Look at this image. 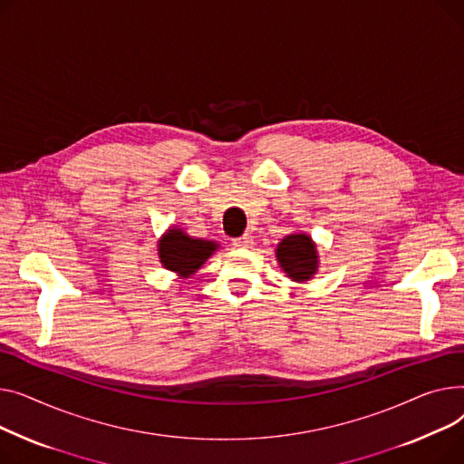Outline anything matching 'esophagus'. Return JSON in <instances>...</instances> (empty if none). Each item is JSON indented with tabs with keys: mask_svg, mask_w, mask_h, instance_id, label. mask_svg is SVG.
<instances>
[{
	"mask_svg": "<svg viewBox=\"0 0 464 464\" xmlns=\"http://www.w3.org/2000/svg\"><path fill=\"white\" fill-rule=\"evenodd\" d=\"M253 245V236L251 234H243L241 237H236L234 239V247H239V249H247Z\"/></svg>",
	"mask_w": 464,
	"mask_h": 464,
	"instance_id": "obj_1",
	"label": "esophagus"
}]
</instances>
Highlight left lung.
I'll list each match as a JSON object with an SVG mask.
<instances>
[{
  "label": "left lung",
  "instance_id": "8db88e82",
  "mask_svg": "<svg viewBox=\"0 0 464 464\" xmlns=\"http://www.w3.org/2000/svg\"><path fill=\"white\" fill-rule=\"evenodd\" d=\"M276 255L285 274L297 283H305L316 274L318 269L316 245L307 234L286 236L277 245Z\"/></svg>",
  "mask_w": 464,
  "mask_h": 464
}]
</instances>
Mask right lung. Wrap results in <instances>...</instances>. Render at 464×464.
I'll use <instances>...</instances> for the list:
<instances>
[{
  "label": "right lung",
  "instance_id": "1",
  "mask_svg": "<svg viewBox=\"0 0 464 464\" xmlns=\"http://www.w3.org/2000/svg\"><path fill=\"white\" fill-rule=\"evenodd\" d=\"M215 241L195 239L187 236L181 228H170L159 239L160 264L181 277L193 276L197 269L217 251Z\"/></svg>",
  "mask_w": 464,
  "mask_h": 464
}]
</instances>
